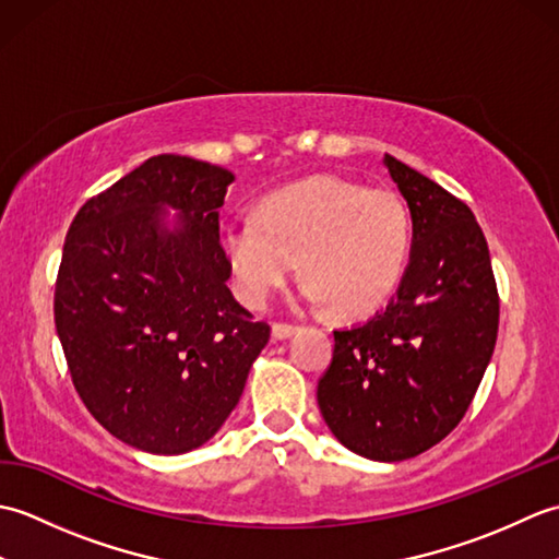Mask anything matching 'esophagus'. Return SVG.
<instances>
[{
	"label": "esophagus",
	"instance_id": "34e87169",
	"mask_svg": "<svg viewBox=\"0 0 559 559\" xmlns=\"http://www.w3.org/2000/svg\"><path fill=\"white\" fill-rule=\"evenodd\" d=\"M271 331H273V338H276V341H286L295 334V331H298V326L288 324V322H276L271 326Z\"/></svg>",
	"mask_w": 559,
	"mask_h": 559
}]
</instances>
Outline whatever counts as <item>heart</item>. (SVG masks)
<instances>
[{"mask_svg": "<svg viewBox=\"0 0 559 559\" xmlns=\"http://www.w3.org/2000/svg\"><path fill=\"white\" fill-rule=\"evenodd\" d=\"M221 242L249 305L264 307L300 259L307 302L360 314L396 288L411 249V218L389 187L314 175L266 197L257 218L225 223Z\"/></svg>", "mask_w": 559, "mask_h": 559, "instance_id": "heart-1", "label": "heart"}]
</instances>
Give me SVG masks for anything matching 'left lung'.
Here are the masks:
<instances>
[{"label":"left lung","instance_id":"8db88e82","mask_svg":"<svg viewBox=\"0 0 559 559\" xmlns=\"http://www.w3.org/2000/svg\"><path fill=\"white\" fill-rule=\"evenodd\" d=\"M384 165L411 209V264L382 312L334 331L317 401L343 447L403 461L466 415L495 350L500 295L473 211L389 153Z\"/></svg>","mask_w":559,"mask_h":559}]
</instances>
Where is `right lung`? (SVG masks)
<instances>
[{
	"mask_svg": "<svg viewBox=\"0 0 559 559\" xmlns=\"http://www.w3.org/2000/svg\"><path fill=\"white\" fill-rule=\"evenodd\" d=\"M233 180L163 153L91 197L67 233L55 324L71 382L105 430L148 454L209 442L269 343L228 288L218 209ZM163 205L181 211L173 231Z\"/></svg>",
	"mask_w": 559,
	"mask_h": 559,
	"instance_id": "1",
	"label": "right lung"
}]
</instances>
